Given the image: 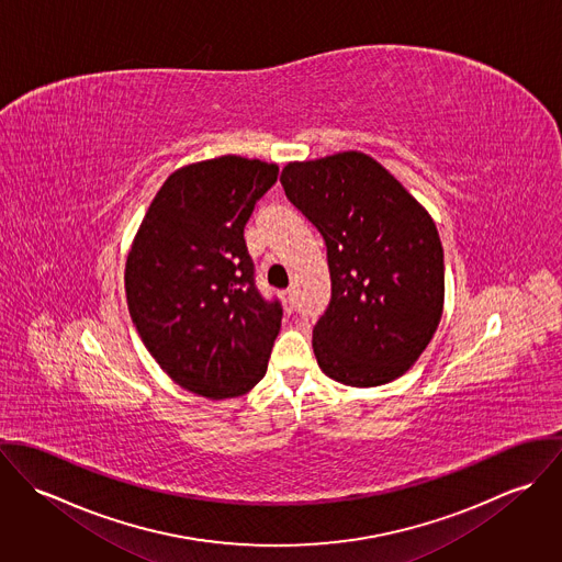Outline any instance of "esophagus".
<instances>
[{
	"label": "esophagus",
	"instance_id": "1",
	"mask_svg": "<svg viewBox=\"0 0 562 562\" xmlns=\"http://www.w3.org/2000/svg\"><path fill=\"white\" fill-rule=\"evenodd\" d=\"M283 299H285V303H288V310L294 312V307H296V292H294V290H285V292H283Z\"/></svg>",
	"mask_w": 562,
	"mask_h": 562
}]
</instances>
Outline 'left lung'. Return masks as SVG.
I'll return each instance as SVG.
<instances>
[{"mask_svg": "<svg viewBox=\"0 0 562 562\" xmlns=\"http://www.w3.org/2000/svg\"><path fill=\"white\" fill-rule=\"evenodd\" d=\"M290 203L321 232L330 301L314 326L322 372L350 387L402 376L443 310V248L428 212L370 156L292 161Z\"/></svg>", "mask_w": 562, "mask_h": 562, "instance_id": "1", "label": "left lung"}]
</instances>
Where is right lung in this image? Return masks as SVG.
Here are the masks:
<instances>
[{
    "instance_id": "obj_1",
    "label": "right lung",
    "mask_w": 562,
    "mask_h": 562,
    "mask_svg": "<svg viewBox=\"0 0 562 562\" xmlns=\"http://www.w3.org/2000/svg\"><path fill=\"white\" fill-rule=\"evenodd\" d=\"M279 166L240 156L190 164L156 194L125 266L132 321L183 390L234 398L268 370L283 307L266 299L244 227Z\"/></svg>"
}]
</instances>
